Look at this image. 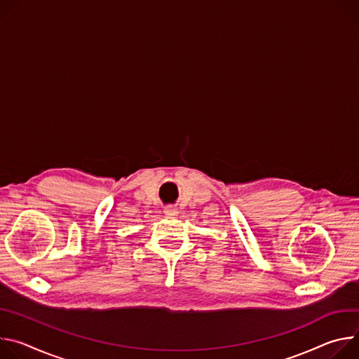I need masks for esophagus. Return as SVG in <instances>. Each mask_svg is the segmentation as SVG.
I'll return each mask as SVG.
<instances>
[{
    "mask_svg": "<svg viewBox=\"0 0 359 359\" xmlns=\"http://www.w3.org/2000/svg\"><path fill=\"white\" fill-rule=\"evenodd\" d=\"M164 214L168 215V217H174V215L178 214V210H177L175 207L170 205V207H165V208H164Z\"/></svg>",
    "mask_w": 359,
    "mask_h": 359,
    "instance_id": "1",
    "label": "esophagus"
}]
</instances>
